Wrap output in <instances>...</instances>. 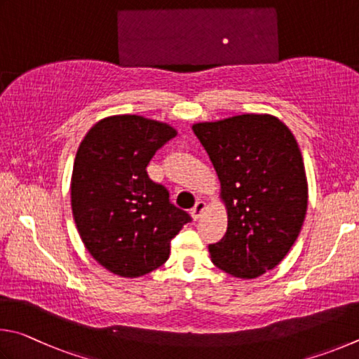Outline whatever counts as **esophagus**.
Listing matches in <instances>:
<instances>
[{
    "mask_svg": "<svg viewBox=\"0 0 359 359\" xmlns=\"http://www.w3.org/2000/svg\"><path fill=\"white\" fill-rule=\"evenodd\" d=\"M205 210H206V203L203 200H198V202L194 205V208L191 210V216L194 217V221H197V219L203 215Z\"/></svg>",
    "mask_w": 359,
    "mask_h": 359,
    "instance_id": "34e87169",
    "label": "esophagus"
}]
</instances>
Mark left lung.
<instances>
[{
	"mask_svg": "<svg viewBox=\"0 0 359 359\" xmlns=\"http://www.w3.org/2000/svg\"><path fill=\"white\" fill-rule=\"evenodd\" d=\"M222 186L229 227L210 244L211 260L235 278L278 266L297 241L307 210L303 156L271 115H240L192 126Z\"/></svg>",
	"mask_w": 359,
	"mask_h": 359,
	"instance_id": "8db88e82",
	"label": "left lung"
}]
</instances>
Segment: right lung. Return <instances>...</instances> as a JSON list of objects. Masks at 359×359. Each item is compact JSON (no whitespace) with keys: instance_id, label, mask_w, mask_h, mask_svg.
Instances as JSON below:
<instances>
[{"instance_id":"obj_1","label":"right lung","mask_w":359,"mask_h":359,"mask_svg":"<svg viewBox=\"0 0 359 359\" xmlns=\"http://www.w3.org/2000/svg\"><path fill=\"white\" fill-rule=\"evenodd\" d=\"M175 135L154 119L110 116L93 126L75 156L71 198L80 238L96 262L123 278L163 265L170 241L192 221L147 172Z\"/></svg>"}]
</instances>
